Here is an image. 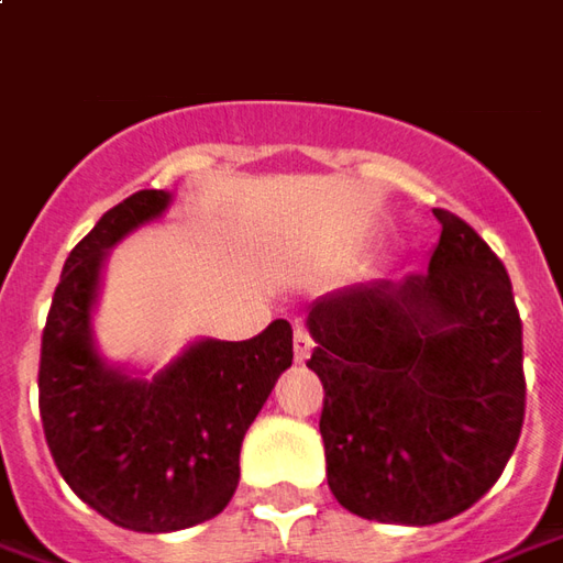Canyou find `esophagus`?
<instances>
[{
  "mask_svg": "<svg viewBox=\"0 0 563 563\" xmlns=\"http://www.w3.org/2000/svg\"><path fill=\"white\" fill-rule=\"evenodd\" d=\"M309 350H312V338H309L307 328L297 325V328H294V356H297V362L307 360Z\"/></svg>",
  "mask_w": 563,
  "mask_h": 563,
  "instance_id": "esophagus-1",
  "label": "esophagus"
}]
</instances>
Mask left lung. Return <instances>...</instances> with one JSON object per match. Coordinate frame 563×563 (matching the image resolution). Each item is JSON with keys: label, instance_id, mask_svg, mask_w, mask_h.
Instances as JSON below:
<instances>
[{"label": "left lung", "instance_id": "1", "mask_svg": "<svg viewBox=\"0 0 563 563\" xmlns=\"http://www.w3.org/2000/svg\"><path fill=\"white\" fill-rule=\"evenodd\" d=\"M428 273L309 307V368L325 387L328 486L346 511L428 527L489 493L523 428V331L501 260L465 220Z\"/></svg>", "mask_w": 563, "mask_h": 563}]
</instances>
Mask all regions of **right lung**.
Returning <instances> with one entry per match:
<instances>
[{
    "instance_id": "1",
    "label": "right lung",
    "mask_w": 563,
    "mask_h": 563,
    "mask_svg": "<svg viewBox=\"0 0 563 563\" xmlns=\"http://www.w3.org/2000/svg\"><path fill=\"white\" fill-rule=\"evenodd\" d=\"M167 207L169 191H135L70 251L40 356V418L55 465L89 508L135 533H173L220 515L241 477V440L294 360L285 319L251 341L191 343L154 378L98 356L101 263Z\"/></svg>"
}]
</instances>
